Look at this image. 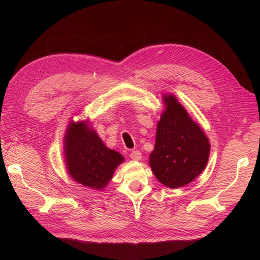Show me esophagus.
<instances>
[{
  "mask_svg": "<svg viewBox=\"0 0 260 260\" xmlns=\"http://www.w3.org/2000/svg\"><path fill=\"white\" fill-rule=\"evenodd\" d=\"M130 158L132 160H141V158H142V154H141L140 151H132L130 154Z\"/></svg>",
  "mask_w": 260,
  "mask_h": 260,
  "instance_id": "obj_1",
  "label": "esophagus"
}]
</instances>
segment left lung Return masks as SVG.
<instances>
[{"instance_id":"1","label":"left lung","mask_w":260,"mask_h":260,"mask_svg":"<svg viewBox=\"0 0 260 260\" xmlns=\"http://www.w3.org/2000/svg\"><path fill=\"white\" fill-rule=\"evenodd\" d=\"M162 102L148 164L161 184L177 188L192 182L206 168L210 143L174 94H162Z\"/></svg>"}]
</instances>
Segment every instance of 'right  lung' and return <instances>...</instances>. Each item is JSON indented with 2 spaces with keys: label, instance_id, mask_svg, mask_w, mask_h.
I'll list each match as a JSON object with an SVG mask.
<instances>
[{
  "label": "right lung",
  "instance_id": "right-lung-1",
  "mask_svg": "<svg viewBox=\"0 0 260 260\" xmlns=\"http://www.w3.org/2000/svg\"><path fill=\"white\" fill-rule=\"evenodd\" d=\"M64 160L68 175L77 183L101 191L123 162V156L108 148L89 120H70L64 138Z\"/></svg>",
  "mask_w": 260,
  "mask_h": 260
}]
</instances>
